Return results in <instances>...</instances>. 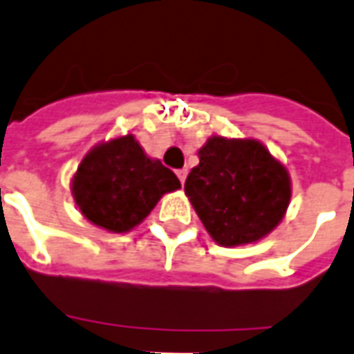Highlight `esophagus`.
Masks as SVG:
<instances>
[{
	"mask_svg": "<svg viewBox=\"0 0 354 354\" xmlns=\"http://www.w3.org/2000/svg\"><path fill=\"white\" fill-rule=\"evenodd\" d=\"M176 174H178V178H180V182H182V184H184V182H185V176H187V170H185V169L178 170Z\"/></svg>",
	"mask_w": 354,
	"mask_h": 354,
	"instance_id": "esophagus-1",
	"label": "esophagus"
}]
</instances>
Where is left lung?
<instances>
[{
	"label": "left lung",
	"instance_id": "obj_1",
	"mask_svg": "<svg viewBox=\"0 0 354 354\" xmlns=\"http://www.w3.org/2000/svg\"><path fill=\"white\" fill-rule=\"evenodd\" d=\"M185 195L212 241L233 248L258 243L282 222L292 180L260 140L214 134L199 149Z\"/></svg>",
	"mask_w": 354,
	"mask_h": 354
}]
</instances>
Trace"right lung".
Here are the masks:
<instances>
[{
  "label": "right lung",
  "mask_w": 354,
  "mask_h": 354,
  "mask_svg": "<svg viewBox=\"0 0 354 354\" xmlns=\"http://www.w3.org/2000/svg\"><path fill=\"white\" fill-rule=\"evenodd\" d=\"M180 187L176 174L149 157L131 132L91 147L72 176L80 212L109 233L134 230L162 195Z\"/></svg>",
  "instance_id": "1"
}]
</instances>
